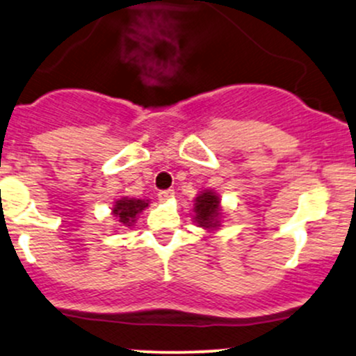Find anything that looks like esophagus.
Listing matches in <instances>:
<instances>
[{
  "mask_svg": "<svg viewBox=\"0 0 356 356\" xmlns=\"http://www.w3.org/2000/svg\"><path fill=\"white\" fill-rule=\"evenodd\" d=\"M173 195H175L173 190H161V192L158 193V198L161 202H166V200H170V198L173 197Z\"/></svg>",
  "mask_w": 356,
  "mask_h": 356,
  "instance_id": "esophagus-1",
  "label": "esophagus"
}]
</instances>
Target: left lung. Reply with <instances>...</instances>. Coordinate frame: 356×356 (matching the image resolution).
<instances>
[{
  "instance_id": "left-lung-1",
  "label": "left lung",
  "mask_w": 356,
  "mask_h": 356,
  "mask_svg": "<svg viewBox=\"0 0 356 356\" xmlns=\"http://www.w3.org/2000/svg\"><path fill=\"white\" fill-rule=\"evenodd\" d=\"M193 219L200 227L207 231H216L220 225V198L219 195L212 190H204L200 192L193 204Z\"/></svg>"
}]
</instances>
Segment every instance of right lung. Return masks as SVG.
<instances>
[{"label":"right lung","mask_w":356,"mask_h":356,"mask_svg":"<svg viewBox=\"0 0 356 356\" xmlns=\"http://www.w3.org/2000/svg\"><path fill=\"white\" fill-rule=\"evenodd\" d=\"M149 205V200H144V198H129L122 197L115 200L113 204L112 213L117 219V222H120L125 227H131V225L136 222L137 216L143 212Z\"/></svg>","instance_id":"obj_1"}]
</instances>
